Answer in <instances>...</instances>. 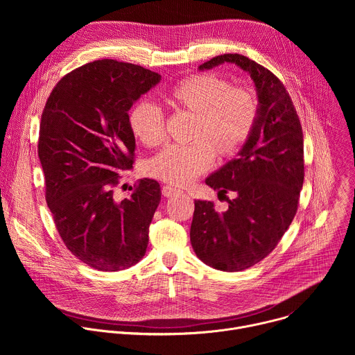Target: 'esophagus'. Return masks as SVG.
<instances>
[{"mask_svg":"<svg viewBox=\"0 0 355 355\" xmlns=\"http://www.w3.org/2000/svg\"><path fill=\"white\" fill-rule=\"evenodd\" d=\"M162 192H163V195L164 196H171V195H174V193H177V192H180L177 188H173V187H170V185H164L163 188H162Z\"/></svg>","mask_w":355,"mask_h":355,"instance_id":"34e87169","label":"esophagus"}]
</instances>
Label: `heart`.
Here are the masks:
<instances>
[{"label": "heart", "mask_w": 355, "mask_h": 355, "mask_svg": "<svg viewBox=\"0 0 355 355\" xmlns=\"http://www.w3.org/2000/svg\"><path fill=\"white\" fill-rule=\"evenodd\" d=\"M174 111L193 115L189 146H171L148 164V174L173 187H184L218 160L233 157L254 129L259 104L250 89L232 84L214 73L192 74L178 81L164 96ZM133 136L147 147L164 140V116L143 101L129 115Z\"/></svg>", "instance_id": "heart-1"}]
</instances>
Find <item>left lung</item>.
<instances>
[{
	"label": "left lung",
	"instance_id": "8db88e82",
	"mask_svg": "<svg viewBox=\"0 0 355 355\" xmlns=\"http://www.w3.org/2000/svg\"><path fill=\"white\" fill-rule=\"evenodd\" d=\"M236 64L254 83L259 114L237 157L212 173L207 185L227 198L218 212L214 202L195 200L191 244L199 260L220 271L250 268L275 248L289 227L303 185V133L292 99L270 70L239 53L200 64V71Z\"/></svg>",
	"mask_w": 355,
	"mask_h": 355
}]
</instances>
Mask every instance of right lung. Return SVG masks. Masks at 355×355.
Masks as SVG:
<instances>
[{"label":"right lung","instance_id":"add662e5","mask_svg":"<svg viewBox=\"0 0 355 355\" xmlns=\"http://www.w3.org/2000/svg\"><path fill=\"white\" fill-rule=\"evenodd\" d=\"M160 80L140 66L95 60L64 76L42 114L37 155L47 207L66 247L98 271L135 266L148 244L160 184L143 178L123 199L114 187L133 164L129 110Z\"/></svg>","mask_w":355,"mask_h":355}]
</instances>
